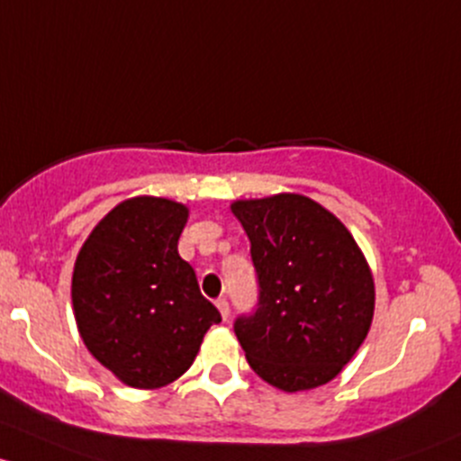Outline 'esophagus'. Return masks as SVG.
Listing matches in <instances>:
<instances>
[{
  "instance_id": "obj_1",
  "label": "esophagus",
  "mask_w": 461,
  "mask_h": 461,
  "mask_svg": "<svg viewBox=\"0 0 461 461\" xmlns=\"http://www.w3.org/2000/svg\"><path fill=\"white\" fill-rule=\"evenodd\" d=\"M215 303H217V308H220V312H221V317H224V321L229 320V312H230V308H229V302H226L224 297H220V300H217Z\"/></svg>"
}]
</instances>
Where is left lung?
Segmentation results:
<instances>
[{"label": "left lung", "mask_w": 461, "mask_h": 461, "mask_svg": "<svg viewBox=\"0 0 461 461\" xmlns=\"http://www.w3.org/2000/svg\"><path fill=\"white\" fill-rule=\"evenodd\" d=\"M232 212L250 240L258 308L232 324L250 368L286 393L330 382L373 321L375 284L346 226L303 195L246 199Z\"/></svg>", "instance_id": "left-lung-1"}]
</instances>
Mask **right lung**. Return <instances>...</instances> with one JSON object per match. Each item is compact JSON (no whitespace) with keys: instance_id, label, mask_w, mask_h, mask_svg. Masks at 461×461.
Wrapping results in <instances>:
<instances>
[{"instance_id":"1","label":"right lung","mask_w":461,"mask_h":461,"mask_svg":"<svg viewBox=\"0 0 461 461\" xmlns=\"http://www.w3.org/2000/svg\"><path fill=\"white\" fill-rule=\"evenodd\" d=\"M186 206L132 197L84 241L73 273L79 335L102 366L132 388H159L191 368L221 315L177 253Z\"/></svg>"}]
</instances>
